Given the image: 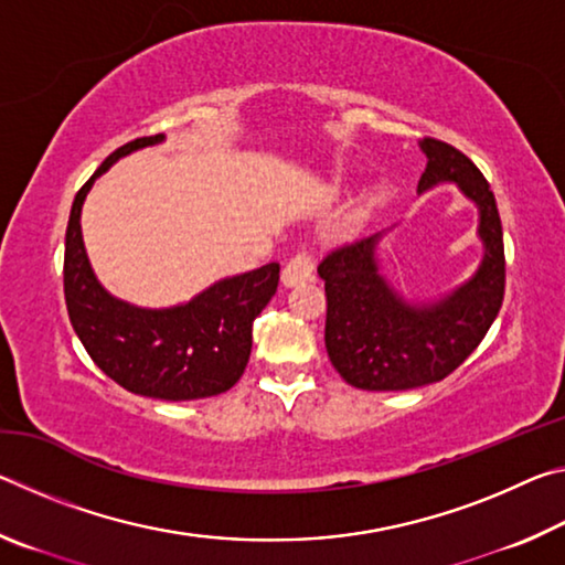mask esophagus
<instances>
[{
  "label": "esophagus",
  "mask_w": 565,
  "mask_h": 565,
  "mask_svg": "<svg viewBox=\"0 0 565 565\" xmlns=\"http://www.w3.org/2000/svg\"><path fill=\"white\" fill-rule=\"evenodd\" d=\"M313 279V256L309 252H296L289 262H286L281 271V281L286 286H296Z\"/></svg>",
  "instance_id": "obj_1"
}]
</instances>
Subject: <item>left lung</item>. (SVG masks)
I'll list each match as a JSON object with an SVG mask.
<instances>
[{
	"mask_svg": "<svg viewBox=\"0 0 565 565\" xmlns=\"http://www.w3.org/2000/svg\"><path fill=\"white\" fill-rule=\"evenodd\" d=\"M420 149L428 161L418 194L454 181L478 206L483 259L471 279L444 299L408 303L379 274L376 246L386 232L341 244L323 256V341L341 379L363 391H406L446 379L483 341L503 303V228L489 181L471 159L441 139L426 137Z\"/></svg>",
	"mask_w": 565,
	"mask_h": 565,
	"instance_id": "1",
	"label": "left lung"
}]
</instances>
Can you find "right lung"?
Segmentation results:
<instances>
[{
	"mask_svg": "<svg viewBox=\"0 0 565 565\" xmlns=\"http://www.w3.org/2000/svg\"><path fill=\"white\" fill-rule=\"evenodd\" d=\"M164 141V134L134 139L104 159L76 191L64 244V299L76 337L92 361L131 394L194 401L224 394L242 379L252 353L254 319L279 286V264L222 279L189 303L139 309L104 289L82 238V204L94 179L114 161Z\"/></svg>",
	"mask_w": 565,
	"mask_h": 565,
	"instance_id": "obj_1",
	"label": "right lung"
}]
</instances>
